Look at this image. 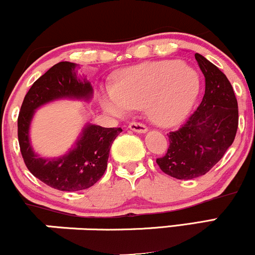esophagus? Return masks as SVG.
Instances as JSON below:
<instances>
[{"instance_id": "obj_1", "label": "esophagus", "mask_w": 255, "mask_h": 255, "mask_svg": "<svg viewBox=\"0 0 255 255\" xmlns=\"http://www.w3.org/2000/svg\"><path fill=\"white\" fill-rule=\"evenodd\" d=\"M128 127H129V129L136 131V133H145V131H147V127L145 125L140 124V122H130Z\"/></svg>"}]
</instances>
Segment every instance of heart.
I'll return each mask as SVG.
<instances>
[{
    "instance_id": "heart-1",
    "label": "heart",
    "mask_w": 255,
    "mask_h": 255,
    "mask_svg": "<svg viewBox=\"0 0 255 255\" xmlns=\"http://www.w3.org/2000/svg\"><path fill=\"white\" fill-rule=\"evenodd\" d=\"M199 87L197 72L181 61L150 62L122 72L115 87L102 91L101 105L114 116L147 107L148 118L154 124L170 127L186 118Z\"/></svg>"
}]
</instances>
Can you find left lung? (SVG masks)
<instances>
[{
  "mask_svg": "<svg viewBox=\"0 0 255 255\" xmlns=\"http://www.w3.org/2000/svg\"><path fill=\"white\" fill-rule=\"evenodd\" d=\"M195 60L205 77V95L197 110L177 130L169 133V148L157 158L160 170L178 180L209 172L235 139L239 126L238 99L233 86L203 55Z\"/></svg>",
  "mask_w": 255,
  "mask_h": 255,
  "instance_id": "8db88e82",
  "label": "left lung"
}]
</instances>
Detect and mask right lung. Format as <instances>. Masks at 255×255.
Listing matches in <instances>:
<instances>
[{
    "mask_svg": "<svg viewBox=\"0 0 255 255\" xmlns=\"http://www.w3.org/2000/svg\"><path fill=\"white\" fill-rule=\"evenodd\" d=\"M72 62H58L34 81L26 93L19 118L17 137L26 166L33 176L58 191L75 192L90 188L104 175L110 147L121 128L86 125L75 146L58 158H42L34 153L30 142V125L37 108L62 98L92 97L93 89L86 79L77 78Z\"/></svg>",
    "mask_w": 255,
    "mask_h": 255,
    "instance_id": "obj_1",
    "label": "right lung"
}]
</instances>
